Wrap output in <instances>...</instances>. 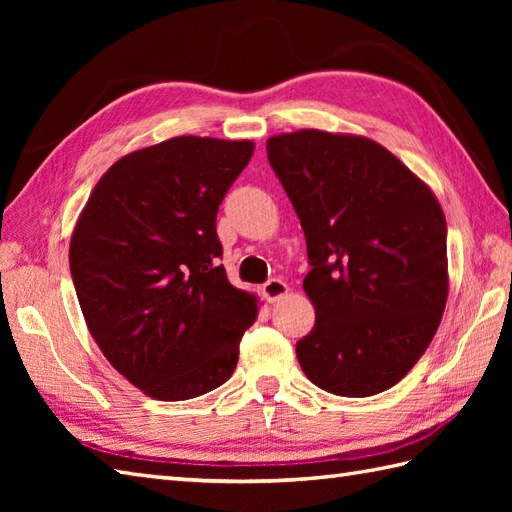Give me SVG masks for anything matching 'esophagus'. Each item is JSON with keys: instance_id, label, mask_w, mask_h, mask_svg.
Listing matches in <instances>:
<instances>
[{"instance_id": "esophagus-1", "label": "esophagus", "mask_w": 512, "mask_h": 512, "mask_svg": "<svg viewBox=\"0 0 512 512\" xmlns=\"http://www.w3.org/2000/svg\"><path fill=\"white\" fill-rule=\"evenodd\" d=\"M262 290H264V297H266L270 303H275V301L284 299V297L288 295V284H286L284 279L273 277V279L266 281Z\"/></svg>"}]
</instances>
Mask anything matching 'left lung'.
<instances>
[{"label": "left lung", "instance_id": "1", "mask_svg": "<svg viewBox=\"0 0 512 512\" xmlns=\"http://www.w3.org/2000/svg\"><path fill=\"white\" fill-rule=\"evenodd\" d=\"M268 162L306 233L317 319L299 365L336 396L394 387L438 332L449 297L447 220L433 191L365 136H270Z\"/></svg>", "mask_w": 512, "mask_h": 512}]
</instances>
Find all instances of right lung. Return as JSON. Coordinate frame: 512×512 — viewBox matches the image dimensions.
<instances>
[{
    "label": "right lung",
    "mask_w": 512,
    "mask_h": 512,
    "mask_svg": "<svg viewBox=\"0 0 512 512\" xmlns=\"http://www.w3.org/2000/svg\"><path fill=\"white\" fill-rule=\"evenodd\" d=\"M250 140L176 136L116 160L70 239L88 330L118 374L156 400H189L235 372L257 297L220 266L217 209Z\"/></svg>",
    "instance_id": "add662e5"
}]
</instances>
